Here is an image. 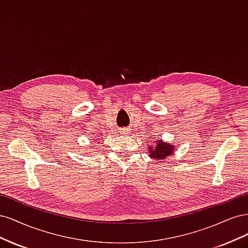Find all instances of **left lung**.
Listing matches in <instances>:
<instances>
[{"label": "left lung", "mask_w": 248, "mask_h": 248, "mask_svg": "<svg viewBox=\"0 0 248 248\" xmlns=\"http://www.w3.org/2000/svg\"><path fill=\"white\" fill-rule=\"evenodd\" d=\"M154 146L151 145L150 142L149 145V156L150 158L156 160V161H162L163 159L169 158L175 152V145H171L170 142L163 141L161 139L153 140Z\"/></svg>", "instance_id": "1"}]
</instances>
